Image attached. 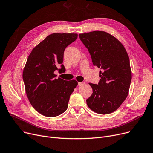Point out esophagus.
<instances>
[{
    "label": "esophagus",
    "instance_id": "34e87169",
    "mask_svg": "<svg viewBox=\"0 0 153 153\" xmlns=\"http://www.w3.org/2000/svg\"><path fill=\"white\" fill-rule=\"evenodd\" d=\"M85 82H78V86H82L85 84Z\"/></svg>",
    "mask_w": 153,
    "mask_h": 153
}]
</instances>
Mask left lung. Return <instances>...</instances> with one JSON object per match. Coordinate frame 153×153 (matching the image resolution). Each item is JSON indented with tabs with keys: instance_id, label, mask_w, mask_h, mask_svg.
<instances>
[{
	"instance_id": "8db88e82",
	"label": "left lung",
	"mask_w": 153,
	"mask_h": 153,
	"mask_svg": "<svg viewBox=\"0 0 153 153\" xmlns=\"http://www.w3.org/2000/svg\"><path fill=\"white\" fill-rule=\"evenodd\" d=\"M88 49L94 66L100 68L98 84L89 83L93 94L86 100L88 106L100 114L115 111L127 98L131 80L130 59L124 45L105 31L79 35Z\"/></svg>"
}]
</instances>
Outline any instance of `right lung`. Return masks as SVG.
<instances>
[{"label": "right lung", "mask_w": 153, "mask_h": 153, "mask_svg": "<svg viewBox=\"0 0 153 153\" xmlns=\"http://www.w3.org/2000/svg\"><path fill=\"white\" fill-rule=\"evenodd\" d=\"M77 38V34L53 33L35 47L29 55L23 73L30 103L47 117L60 115L67 109L71 94L77 85L76 80L56 78L55 71H63L65 48ZM59 64L61 68L58 69Z\"/></svg>", "instance_id": "1"}]
</instances>
